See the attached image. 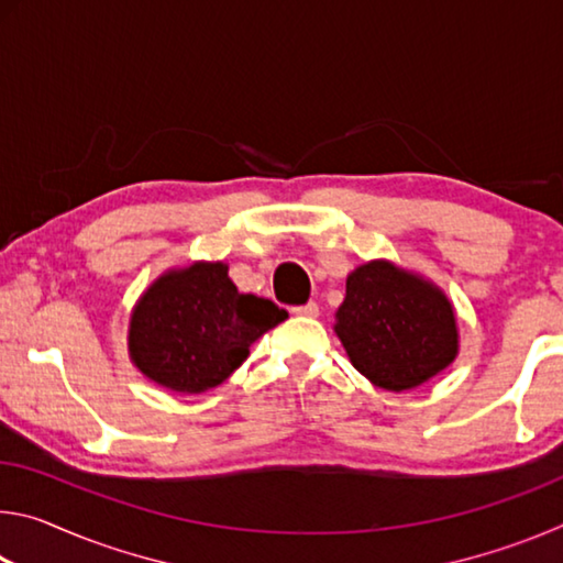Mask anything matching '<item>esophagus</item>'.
Wrapping results in <instances>:
<instances>
[{"label":"esophagus","mask_w":563,"mask_h":563,"mask_svg":"<svg viewBox=\"0 0 563 563\" xmlns=\"http://www.w3.org/2000/svg\"><path fill=\"white\" fill-rule=\"evenodd\" d=\"M292 316L318 318L320 316V308H318V302H305V305H298V308H292Z\"/></svg>","instance_id":"esophagus-1"}]
</instances>
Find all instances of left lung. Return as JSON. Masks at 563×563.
Masks as SVG:
<instances>
[{
	"label": "left lung",
	"instance_id": "1",
	"mask_svg": "<svg viewBox=\"0 0 563 563\" xmlns=\"http://www.w3.org/2000/svg\"><path fill=\"white\" fill-rule=\"evenodd\" d=\"M335 330L357 373L389 393L427 383L456 355L450 300L385 261L350 275Z\"/></svg>",
	"mask_w": 563,
	"mask_h": 563
}]
</instances>
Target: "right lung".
Returning a JSON list of instances; mask_svg holds the SVG:
<instances>
[{"instance_id": "add662e5", "label": "right lung", "mask_w": 563, "mask_h": 563, "mask_svg": "<svg viewBox=\"0 0 563 563\" xmlns=\"http://www.w3.org/2000/svg\"><path fill=\"white\" fill-rule=\"evenodd\" d=\"M288 318L273 300L238 292L223 263H196L151 285L131 318V360L174 393L218 387L247 347Z\"/></svg>"}]
</instances>
